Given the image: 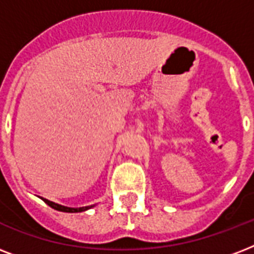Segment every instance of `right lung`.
<instances>
[{"label": "right lung", "mask_w": 254, "mask_h": 254, "mask_svg": "<svg viewBox=\"0 0 254 254\" xmlns=\"http://www.w3.org/2000/svg\"><path fill=\"white\" fill-rule=\"evenodd\" d=\"M42 200L45 201L46 204H49L51 208L57 209V211H62V212H83V211H87V209L92 208V207H95L93 205H87V207H79V208H72V207H65V205L58 204V203H54V201H50L49 199H45V197H42Z\"/></svg>", "instance_id": "add662e5"}]
</instances>
